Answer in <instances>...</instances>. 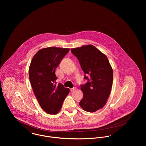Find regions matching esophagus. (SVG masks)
<instances>
[{"label": "esophagus", "instance_id": "obj_1", "mask_svg": "<svg viewBox=\"0 0 146 146\" xmlns=\"http://www.w3.org/2000/svg\"><path fill=\"white\" fill-rule=\"evenodd\" d=\"M76 89V87H74V88H71V89H70V91H71V92H72L75 91Z\"/></svg>", "mask_w": 146, "mask_h": 146}]
</instances>
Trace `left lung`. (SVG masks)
<instances>
[{
    "label": "left lung",
    "mask_w": 146,
    "mask_h": 146,
    "mask_svg": "<svg viewBox=\"0 0 146 146\" xmlns=\"http://www.w3.org/2000/svg\"><path fill=\"white\" fill-rule=\"evenodd\" d=\"M71 52L78 59L88 80L81 85L83 99L79 102L85 111L94 112L102 108L110 96L112 82L113 70L106 56L93 45L72 48Z\"/></svg>",
    "instance_id": "8db88e82"
}]
</instances>
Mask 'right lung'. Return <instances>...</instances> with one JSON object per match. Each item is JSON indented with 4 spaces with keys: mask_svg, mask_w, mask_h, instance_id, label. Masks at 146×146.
<instances>
[{
    "mask_svg": "<svg viewBox=\"0 0 146 146\" xmlns=\"http://www.w3.org/2000/svg\"><path fill=\"white\" fill-rule=\"evenodd\" d=\"M69 48H44L33 57L29 70V79L34 94L42 109L48 114L60 111L70 92L63 84H56L55 71Z\"/></svg>",
    "mask_w": 146,
    "mask_h": 146,
    "instance_id": "1",
    "label": "right lung"
}]
</instances>
